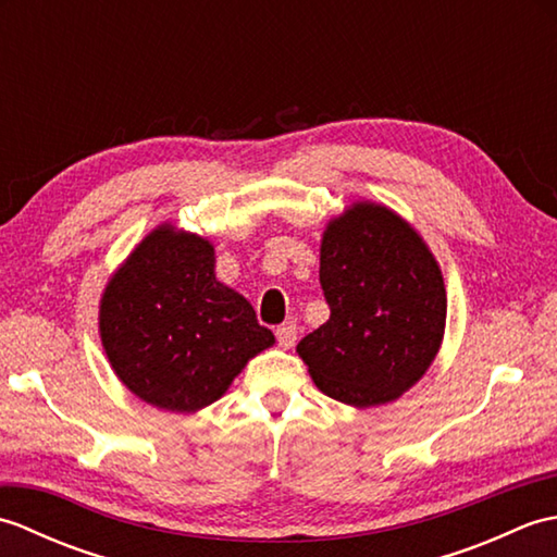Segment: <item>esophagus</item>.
<instances>
[{"label": "esophagus", "mask_w": 557, "mask_h": 557, "mask_svg": "<svg viewBox=\"0 0 557 557\" xmlns=\"http://www.w3.org/2000/svg\"><path fill=\"white\" fill-rule=\"evenodd\" d=\"M275 335H277V342L285 349H289L294 342H297V323L294 321H287V323H282V325H277V330H275Z\"/></svg>", "instance_id": "34e87169"}]
</instances>
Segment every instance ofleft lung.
<instances>
[{
    "mask_svg": "<svg viewBox=\"0 0 557 557\" xmlns=\"http://www.w3.org/2000/svg\"><path fill=\"white\" fill-rule=\"evenodd\" d=\"M327 323L297 351L327 397L354 407L397 399L441 349L445 285L429 246L393 210L354 203L321 246Z\"/></svg>",
    "mask_w": 557,
    "mask_h": 557,
    "instance_id": "left-lung-1",
    "label": "left lung"
}]
</instances>
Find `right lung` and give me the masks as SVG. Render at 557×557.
Segmentation results:
<instances>
[{"instance_id":"right-lung-1","label":"right lung","mask_w":557,"mask_h":557,"mask_svg":"<svg viewBox=\"0 0 557 557\" xmlns=\"http://www.w3.org/2000/svg\"><path fill=\"white\" fill-rule=\"evenodd\" d=\"M100 337L120 381L148 405L196 411L224 395L275 335L215 277V248L170 224L150 232L100 301Z\"/></svg>"}]
</instances>
